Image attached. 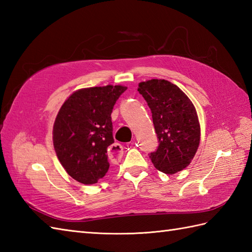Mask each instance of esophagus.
<instances>
[{
  "label": "esophagus",
  "instance_id": "esophagus-1",
  "mask_svg": "<svg viewBox=\"0 0 252 252\" xmlns=\"http://www.w3.org/2000/svg\"><path fill=\"white\" fill-rule=\"evenodd\" d=\"M133 144V143H132ZM123 156V148L120 144L115 143L108 148V158L112 162H118Z\"/></svg>",
  "mask_w": 252,
  "mask_h": 252
}]
</instances>
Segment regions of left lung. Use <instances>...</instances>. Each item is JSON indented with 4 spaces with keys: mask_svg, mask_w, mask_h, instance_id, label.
I'll list each match as a JSON object with an SVG mask.
<instances>
[{
    "mask_svg": "<svg viewBox=\"0 0 252 252\" xmlns=\"http://www.w3.org/2000/svg\"><path fill=\"white\" fill-rule=\"evenodd\" d=\"M153 114L159 138L156 152L151 154L155 168L174 174L189 165L200 143V125L191 100L175 84L163 79H152L138 84Z\"/></svg>",
    "mask_w": 252,
    "mask_h": 252,
    "instance_id": "left-lung-1",
    "label": "left lung"
}]
</instances>
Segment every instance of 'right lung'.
I'll use <instances>...</instances> for the list:
<instances>
[{
  "mask_svg": "<svg viewBox=\"0 0 252 252\" xmlns=\"http://www.w3.org/2000/svg\"><path fill=\"white\" fill-rule=\"evenodd\" d=\"M126 90L123 85L80 89L65 100L53 126V144L66 172L90 185L109 169L108 148L114 143L111 112Z\"/></svg>",
  "mask_w": 252,
  "mask_h": 252,
  "instance_id": "right-lung-1",
  "label": "right lung"
}]
</instances>
